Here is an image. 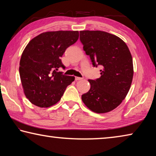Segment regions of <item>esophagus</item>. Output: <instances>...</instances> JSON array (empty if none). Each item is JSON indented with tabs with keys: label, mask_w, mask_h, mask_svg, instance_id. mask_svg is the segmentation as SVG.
<instances>
[{
	"label": "esophagus",
	"mask_w": 156,
	"mask_h": 156,
	"mask_svg": "<svg viewBox=\"0 0 156 156\" xmlns=\"http://www.w3.org/2000/svg\"><path fill=\"white\" fill-rule=\"evenodd\" d=\"M75 79H76V80H83V78H80V77H75Z\"/></svg>",
	"instance_id": "1"
}]
</instances>
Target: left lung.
I'll use <instances>...</instances> for the list:
<instances>
[{"instance_id":"obj_1","label":"left lung","mask_w":156,"mask_h":156,"mask_svg":"<svg viewBox=\"0 0 156 156\" xmlns=\"http://www.w3.org/2000/svg\"><path fill=\"white\" fill-rule=\"evenodd\" d=\"M80 40L94 67L102 68L99 78L89 80L90 89L82 95V100L94 112H111L130 89L133 76L131 53L122 39L105 31H80Z\"/></svg>"}]
</instances>
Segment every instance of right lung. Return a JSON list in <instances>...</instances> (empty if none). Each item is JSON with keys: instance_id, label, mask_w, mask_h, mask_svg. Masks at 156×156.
Returning <instances> with one entry per match:
<instances>
[{"instance_id": "add662e5", "label": "right lung", "mask_w": 156, "mask_h": 156, "mask_svg": "<svg viewBox=\"0 0 156 156\" xmlns=\"http://www.w3.org/2000/svg\"><path fill=\"white\" fill-rule=\"evenodd\" d=\"M78 31H47L31 40L20 60L19 73L24 93L36 106L49 107L56 104L74 76L57 72L65 69L60 57L78 41Z\"/></svg>"}]
</instances>
